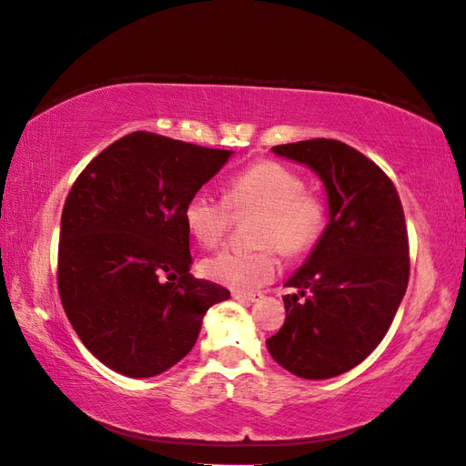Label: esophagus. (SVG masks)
Returning <instances> with one entry per match:
<instances>
[{"label": "esophagus", "mask_w": 466, "mask_h": 466, "mask_svg": "<svg viewBox=\"0 0 466 466\" xmlns=\"http://www.w3.org/2000/svg\"><path fill=\"white\" fill-rule=\"evenodd\" d=\"M259 298H261L259 294H243V292H233V300H237V302H243V304L258 302Z\"/></svg>", "instance_id": "esophagus-1"}]
</instances>
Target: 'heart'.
<instances>
[{
	"label": "heart",
	"instance_id": "heart-1",
	"mask_svg": "<svg viewBox=\"0 0 466 466\" xmlns=\"http://www.w3.org/2000/svg\"><path fill=\"white\" fill-rule=\"evenodd\" d=\"M235 213L259 210L253 239L259 248H227L203 261V274L237 292H256L278 271V253L298 256L312 248L324 225V203L304 190V180L278 162H258L227 184V200L210 190L192 192L184 205L190 235L215 248L229 231Z\"/></svg>",
	"mask_w": 466,
	"mask_h": 466
}]
</instances>
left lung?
I'll use <instances>...</instances> for the list:
<instances>
[{
    "label": "left lung",
    "mask_w": 466,
    "mask_h": 466,
    "mask_svg": "<svg viewBox=\"0 0 466 466\" xmlns=\"http://www.w3.org/2000/svg\"><path fill=\"white\" fill-rule=\"evenodd\" d=\"M271 152L322 180L329 223L286 282L296 294L284 296L286 322L266 345L289 373L329 380L370 357L391 327L410 278L406 218L393 182L355 147L319 137Z\"/></svg>",
    "instance_id": "left-lung-1"
}]
</instances>
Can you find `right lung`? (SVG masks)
Listing matches in <instances>:
<instances>
[{"label": "right lung", "instance_id": "obj_1", "mask_svg": "<svg viewBox=\"0 0 466 466\" xmlns=\"http://www.w3.org/2000/svg\"><path fill=\"white\" fill-rule=\"evenodd\" d=\"M233 156L134 131L81 172L60 218L58 294L78 339L126 377L190 353L229 289L190 274L184 205Z\"/></svg>", "mask_w": 466, "mask_h": 466}]
</instances>
